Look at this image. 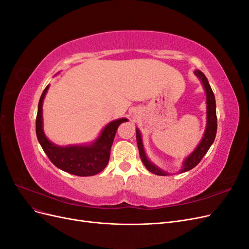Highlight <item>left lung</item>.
<instances>
[{"instance_id":"obj_1","label":"left lung","mask_w":249,"mask_h":249,"mask_svg":"<svg viewBox=\"0 0 249 249\" xmlns=\"http://www.w3.org/2000/svg\"><path fill=\"white\" fill-rule=\"evenodd\" d=\"M194 73L196 74L198 79L201 81L202 86L206 90V94H207V126H206L205 134H203V137H202L201 141L199 142V144L197 145L196 148L193 150V153H191V155H189L186 158L184 163H183V168L180 169L179 172L188 171L196 166V165L201 161L203 156L207 154L211 145L213 144V142L216 137V132H217L216 102H215V95L213 93V90L209 84V81H208L207 77L200 71L196 70L194 71ZM136 139H137V144H138V148H139V155L141 158V161L143 164H144L146 169L152 173H155V175H157V176H168V172L160 169L159 167H157L155 164H153L147 159V157L144 152V147H143L141 134L138 129H136Z\"/></svg>"}]
</instances>
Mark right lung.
<instances>
[{
	"label": "right lung",
	"instance_id": "right-lung-1",
	"mask_svg": "<svg viewBox=\"0 0 249 249\" xmlns=\"http://www.w3.org/2000/svg\"><path fill=\"white\" fill-rule=\"evenodd\" d=\"M49 89L43 90L38 103L36 117V135L43 152L56 167L79 177H90L101 172L110 159V150L116 131L120 124L127 122L126 118H119L109 123L104 127L101 135L88 145L59 146L51 142L42 127V102Z\"/></svg>",
	"mask_w": 249,
	"mask_h": 249
}]
</instances>
